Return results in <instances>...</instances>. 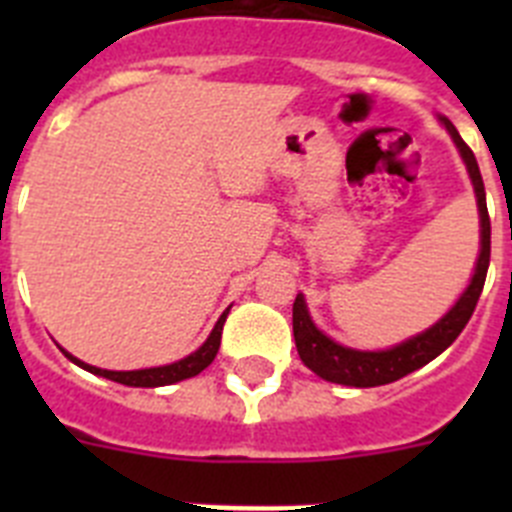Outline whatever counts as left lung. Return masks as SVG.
Here are the masks:
<instances>
[{
	"mask_svg": "<svg viewBox=\"0 0 512 512\" xmlns=\"http://www.w3.org/2000/svg\"><path fill=\"white\" fill-rule=\"evenodd\" d=\"M443 125L454 138L456 148H459L464 164H467L469 179L474 184V194H477L479 207V225H482V248H479V259L474 266V277L469 287L464 289V295L459 297L454 307H451L436 325L418 333V336L408 338L405 343L387 351H356V348H346L328 338L323 330L315 328L310 312H307L305 297L297 295L295 305H292V328H295V343L297 354H300L302 364L307 369L318 374V377L328 379V382L346 384V387H379V384H390L397 379L408 377L410 372L425 366L428 361L443 354L451 343L459 338L464 325L472 318L474 307H477L482 287H485L487 266H490V215H487V200H485V184H482V174H479L477 158H474L472 148L461 140L456 128L443 117Z\"/></svg>",
	"mask_w": 512,
	"mask_h": 512,
	"instance_id": "1",
	"label": "left lung"
}]
</instances>
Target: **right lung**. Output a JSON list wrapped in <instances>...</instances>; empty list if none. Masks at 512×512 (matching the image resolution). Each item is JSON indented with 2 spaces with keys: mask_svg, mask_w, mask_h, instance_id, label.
<instances>
[{
  "mask_svg": "<svg viewBox=\"0 0 512 512\" xmlns=\"http://www.w3.org/2000/svg\"><path fill=\"white\" fill-rule=\"evenodd\" d=\"M225 318H228V310L220 315V320L215 323L212 328L210 338L202 343L194 354H189L187 359L182 361H174V364H166V366H153V369H135V372H110V369H99V366L92 364H84L79 361L76 356H71L69 351H63V354L69 356L76 366L81 369H87V372L97 374V377L104 379H112V382H120V384H128V387H164V384H174V382H182V379L189 377H197L202 369L212 364V359L217 356V348H220V336H223V325Z\"/></svg>",
  "mask_w": 512,
  "mask_h": 512,
  "instance_id": "1",
  "label": "right lung"
}]
</instances>
